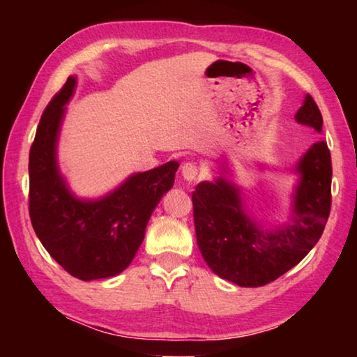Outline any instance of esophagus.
I'll list each match as a JSON object with an SVG mask.
<instances>
[{"instance_id": "obj_1", "label": "esophagus", "mask_w": 357, "mask_h": 357, "mask_svg": "<svg viewBox=\"0 0 357 357\" xmlns=\"http://www.w3.org/2000/svg\"><path fill=\"white\" fill-rule=\"evenodd\" d=\"M198 167L193 164V162H185V164L181 167V174L187 181V183H193V181L198 179Z\"/></svg>"}]
</instances>
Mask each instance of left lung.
I'll list each match as a JSON object with an SVG mask.
<instances>
[{
	"mask_svg": "<svg viewBox=\"0 0 357 357\" xmlns=\"http://www.w3.org/2000/svg\"><path fill=\"white\" fill-rule=\"evenodd\" d=\"M296 123L323 130V118L310 94L294 114ZM296 181L291 211L282 225L263 227L245 208L243 189L220 176L203 181L192 193L197 244L204 261L220 279L257 288L279 279L309 253L328 222L331 211V153L324 142L305 151L291 170Z\"/></svg>",
	"mask_w": 357,
	"mask_h": 357,
	"instance_id": "8db88e82",
	"label": "left lung"
}]
</instances>
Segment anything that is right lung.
I'll return each instance as SVG.
<instances>
[{
	"mask_svg": "<svg viewBox=\"0 0 357 357\" xmlns=\"http://www.w3.org/2000/svg\"><path fill=\"white\" fill-rule=\"evenodd\" d=\"M70 75L39 121L29 151V217L42 245L80 280L108 279L132 263L144 229L164 193L173 187L176 160L134 173L94 200L77 197L58 165L66 104L75 93Z\"/></svg>",
	"mask_w": 357,
	"mask_h": 357,
	"instance_id": "obj_1",
	"label": "right lung"
}]
</instances>
